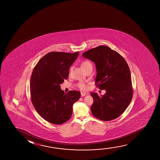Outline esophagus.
Returning a JSON list of instances; mask_svg holds the SVG:
<instances>
[{
    "mask_svg": "<svg viewBox=\"0 0 160 160\" xmlns=\"http://www.w3.org/2000/svg\"><path fill=\"white\" fill-rule=\"evenodd\" d=\"M86 94V93H85V92H81V97L85 96Z\"/></svg>",
    "mask_w": 160,
    "mask_h": 160,
    "instance_id": "obj_1",
    "label": "esophagus"
}]
</instances>
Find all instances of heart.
<instances>
[{"label":"heart","mask_w":160,"mask_h":160,"mask_svg":"<svg viewBox=\"0 0 160 160\" xmlns=\"http://www.w3.org/2000/svg\"><path fill=\"white\" fill-rule=\"evenodd\" d=\"M82 68H83L85 72L90 68H92V64L89 61H84L81 64ZM78 87L81 90H85L88 88V85L84 82H79L78 83Z\"/></svg>","instance_id":"b5f03b06"}]
</instances>
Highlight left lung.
<instances>
[{"label":"left lung","instance_id":"obj_1","mask_svg":"<svg viewBox=\"0 0 160 160\" xmlns=\"http://www.w3.org/2000/svg\"><path fill=\"white\" fill-rule=\"evenodd\" d=\"M82 56L94 62L97 69L95 85L107 92L102 96L91 93L93 99L92 114L104 121L118 118L129 105L133 93L127 62L118 52L104 45L90 49Z\"/></svg>","mask_w":160,"mask_h":160}]
</instances>
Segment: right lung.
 <instances>
[{
	"label": "right lung",
	"instance_id": "add662e5",
	"mask_svg": "<svg viewBox=\"0 0 160 160\" xmlns=\"http://www.w3.org/2000/svg\"><path fill=\"white\" fill-rule=\"evenodd\" d=\"M79 54L51 52L42 57L31 75V101L38 113L48 122L61 125L70 119L73 104L80 98L76 90L66 93L60 84L68 79L70 66Z\"/></svg>",
	"mask_w": 160,
	"mask_h": 160
}]
</instances>
